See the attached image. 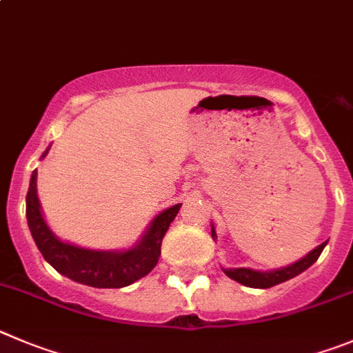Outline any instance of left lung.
<instances>
[{"instance_id": "8db88e82", "label": "left lung", "mask_w": 353, "mask_h": 353, "mask_svg": "<svg viewBox=\"0 0 353 353\" xmlns=\"http://www.w3.org/2000/svg\"><path fill=\"white\" fill-rule=\"evenodd\" d=\"M212 236L216 238V232L212 225ZM327 243V241H325ZM325 243L319 245L316 248H313L310 254H306L305 257L299 259L297 263L290 264V266L285 268H278V270L273 271H255L250 270V268H231V270H224V273L228 274L229 278L236 280L238 283L245 287H252V289H270V287L278 285V283L287 282L290 278L297 276L299 273H303L305 270H308L316 259L320 257L322 250H324Z\"/></svg>"}]
</instances>
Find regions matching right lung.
Wrapping results in <instances>:
<instances>
[{
    "label": "right lung",
    "instance_id": "1",
    "mask_svg": "<svg viewBox=\"0 0 353 353\" xmlns=\"http://www.w3.org/2000/svg\"><path fill=\"white\" fill-rule=\"evenodd\" d=\"M48 148L41 155L43 159ZM37 170L31 174L26 196V219L38 250L54 270L64 276L98 289H121L143 278L155 268L161 255V243L168 228L179 213V205L164 210L148 224L134 247L128 250H90L61 241L47 225L37 192Z\"/></svg>",
    "mask_w": 353,
    "mask_h": 353
}]
</instances>
